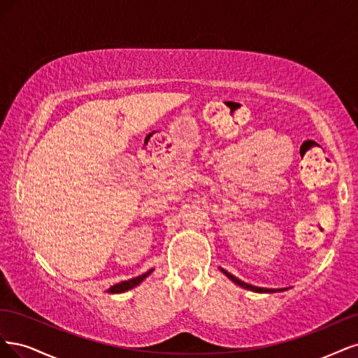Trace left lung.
Here are the masks:
<instances>
[{"label": "left lung", "instance_id": "obj_1", "mask_svg": "<svg viewBox=\"0 0 358 358\" xmlns=\"http://www.w3.org/2000/svg\"><path fill=\"white\" fill-rule=\"evenodd\" d=\"M230 280H232L235 284H238V285H241V287H244V288H247V290H251V292H259V293H273V292H276V290H272V288H262V287H256V285H251V284H247V282H244V281H241V280H238L236 276H234V275H230L229 272H226V271H223ZM281 292V290H280Z\"/></svg>", "mask_w": 358, "mask_h": 358}]
</instances>
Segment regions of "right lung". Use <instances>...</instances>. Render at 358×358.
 Segmentation results:
<instances>
[{
    "mask_svg": "<svg viewBox=\"0 0 358 358\" xmlns=\"http://www.w3.org/2000/svg\"><path fill=\"white\" fill-rule=\"evenodd\" d=\"M152 272H153V271H148V272L144 273V275L136 276V278H132V280H128V281H122V282H119V284H116V285H113V287H110L108 293H123V292H126V290H131V288H134L135 285L140 284V282L145 278V276H148Z\"/></svg>",
    "mask_w": 358,
    "mask_h": 358,
    "instance_id": "add662e5",
    "label": "right lung"
}]
</instances>
